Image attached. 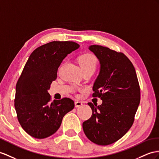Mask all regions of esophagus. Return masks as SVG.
<instances>
[{
  "label": "esophagus",
  "instance_id": "1",
  "mask_svg": "<svg viewBox=\"0 0 159 159\" xmlns=\"http://www.w3.org/2000/svg\"><path fill=\"white\" fill-rule=\"evenodd\" d=\"M75 104L76 107H79L83 105V102H81V101H75Z\"/></svg>",
  "mask_w": 159,
  "mask_h": 159
}]
</instances>
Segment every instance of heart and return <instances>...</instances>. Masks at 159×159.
I'll list each match as a JSON object with an SVG mask.
<instances>
[{"mask_svg":"<svg viewBox=\"0 0 159 159\" xmlns=\"http://www.w3.org/2000/svg\"><path fill=\"white\" fill-rule=\"evenodd\" d=\"M79 63L83 71L87 70H95L97 66L96 59L90 54H85L80 56L79 58Z\"/></svg>","mask_w":159,"mask_h":159,"instance_id":"obj_1","label":"heart"}]
</instances>
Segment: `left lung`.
Instances as JSON below:
<instances>
[{
	"mask_svg": "<svg viewBox=\"0 0 159 159\" xmlns=\"http://www.w3.org/2000/svg\"><path fill=\"white\" fill-rule=\"evenodd\" d=\"M89 50L100 64L93 97H100L103 102L100 105L88 103L93 113L83 122V131L95 144L109 145L120 140L132 125L140 104V87L135 68L124 54L97 45Z\"/></svg>",
	"mask_w": 159,
	"mask_h": 159,
	"instance_id": "8db88e82",
	"label": "left lung"
}]
</instances>
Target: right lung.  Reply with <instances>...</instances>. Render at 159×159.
<instances>
[{"label": "right lung", "mask_w": 159, "mask_h": 159, "mask_svg": "<svg viewBox=\"0 0 159 159\" xmlns=\"http://www.w3.org/2000/svg\"><path fill=\"white\" fill-rule=\"evenodd\" d=\"M79 45L72 42H52L31 53L16 84L15 107L19 124L32 137L43 139L60 128L63 117L74 109L69 98L50 103L48 90L66 56Z\"/></svg>", "instance_id": "1"}]
</instances>
